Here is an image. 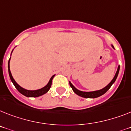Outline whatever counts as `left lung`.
I'll list each match as a JSON object with an SVG mask.
<instances>
[{
	"mask_svg": "<svg viewBox=\"0 0 131 131\" xmlns=\"http://www.w3.org/2000/svg\"><path fill=\"white\" fill-rule=\"evenodd\" d=\"M111 47H113V49H115L114 47H113V45H111ZM119 70H120V66L118 65V68H117V71H116V73H115V77H113V80H112L111 82L108 83L107 85H106L105 87H104L103 89H100V90H98V91H89V92H86V91H80V90L77 89L75 86L73 85V84L71 83V81H69V84H70V86L72 88V91H74V93H76V94L79 95V96H81V97H83V98H86V99H94V98H97V97H99L101 96V95H103V94H105L106 93V91H108L109 89L111 86L113 85V84L114 82H115L116 81V78L118 77V72H119Z\"/></svg>",
	"mask_w": 131,
	"mask_h": 131,
	"instance_id": "left-lung-1",
	"label": "left lung"
}]
</instances>
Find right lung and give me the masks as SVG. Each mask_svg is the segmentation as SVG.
I'll use <instances>...</instances> for the list:
<instances>
[{
  "instance_id": "1",
  "label": "right lung",
  "mask_w": 131,
  "mask_h": 131,
  "mask_svg": "<svg viewBox=\"0 0 131 131\" xmlns=\"http://www.w3.org/2000/svg\"><path fill=\"white\" fill-rule=\"evenodd\" d=\"M13 50H12V52H13ZM12 52L11 54H10V56H11L12 54ZM10 57L8 62V74H9L10 79L13 84L15 85L16 89L18 90V91L20 93H21L22 94H23L24 96H26V97H38V96L43 95V94H45V93H47V92L49 91L50 86H51V84H52V79H53L54 77L55 76V74L52 75V77H51V78L50 79V80H49V82L47 83V85H45L44 87L41 88V89H39L37 90L25 89H24V88H23L22 86H20L19 84L15 81L14 78H13V75H12L11 74V72H10Z\"/></svg>"
}]
</instances>
